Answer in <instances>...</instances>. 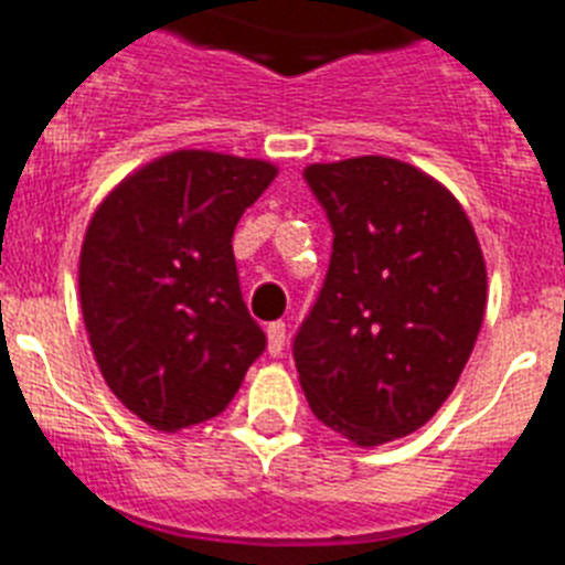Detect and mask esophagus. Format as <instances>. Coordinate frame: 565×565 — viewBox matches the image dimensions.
Returning <instances> with one entry per match:
<instances>
[{
  "label": "esophagus",
  "mask_w": 565,
  "mask_h": 565,
  "mask_svg": "<svg viewBox=\"0 0 565 565\" xmlns=\"http://www.w3.org/2000/svg\"><path fill=\"white\" fill-rule=\"evenodd\" d=\"M268 352H271L274 358L282 355V349H286V323L282 320H274V323H268Z\"/></svg>",
  "instance_id": "esophagus-1"
}]
</instances>
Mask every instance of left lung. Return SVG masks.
Returning a JSON list of instances; mask_svg holds the SVG:
<instances>
[{"instance_id": "8db88e82", "label": "left lung", "mask_w": 565, "mask_h": 565, "mask_svg": "<svg viewBox=\"0 0 565 565\" xmlns=\"http://www.w3.org/2000/svg\"><path fill=\"white\" fill-rule=\"evenodd\" d=\"M332 222V263L294 340L300 386L358 447L416 433L454 393L488 302L477 231L459 199L398 158L309 164Z\"/></svg>"}]
</instances>
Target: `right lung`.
I'll use <instances>...</instances> for the list:
<instances>
[{"label": "right lung", "instance_id": "obj_1", "mask_svg": "<svg viewBox=\"0 0 565 565\" xmlns=\"http://www.w3.org/2000/svg\"><path fill=\"white\" fill-rule=\"evenodd\" d=\"M277 172L263 158L175 149L92 213L77 271L88 343L111 393L152 430L218 416L263 355L231 242Z\"/></svg>", "mask_w": 565, "mask_h": 565}]
</instances>
